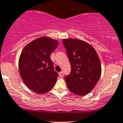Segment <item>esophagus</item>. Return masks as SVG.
<instances>
[{
  "instance_id": "esophagus-1",
  "label": "esophagus",
  "mask_w": 123,
  "mask_h": 123,
  "mask_svg": "<svg viewBox=\"0 0 123 123\" xmlns=\"http://www.w3.org/2000/svg\"><path fill=\"white\" fill-rule=\"evenodd\" d=\"M59 76L60 78H62L64 76V72H61L59 73Z\"/></svg>"
}]
</instances>
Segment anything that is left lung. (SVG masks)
Returning a JSON list of instances; mask_svg holds the SVG:
<instances>
[{"instance_id":"8db88e82","label":"left lung","mask_w":123,"mask_h":123,"mask_svg":"<svg viewBox=\"0 0 123 123\" xmlns=\"http://www.w3.org/2000/svg\"><path fill=\"white\" fill-rule=\"evenodd\" d=\"M71 65L65 78L68 89L79 96L88 94L99 81L102 66L98 54L90 44L79 39L62 40Z\"/></svg>"}]
</instances>
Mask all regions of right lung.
<instances>
[{
	"mask_svg": "<svg viewBox=\"0 0 123 123\" xmlns=\"http://www.w3.org/2000/svg\"><path fill=\"white\" fill-rule=\"evenodd\" d=\"M58 41L43 36L29 43L23 49L18 60L20 76L28 88L37 93L49 91L56 83L57 72L50 58Z\"/></svg>",
	"mask_w": 123,
	"mask_h": 123,
	"instance_id": "obj_1",
	"label": "right lung"
}]
</instances>
